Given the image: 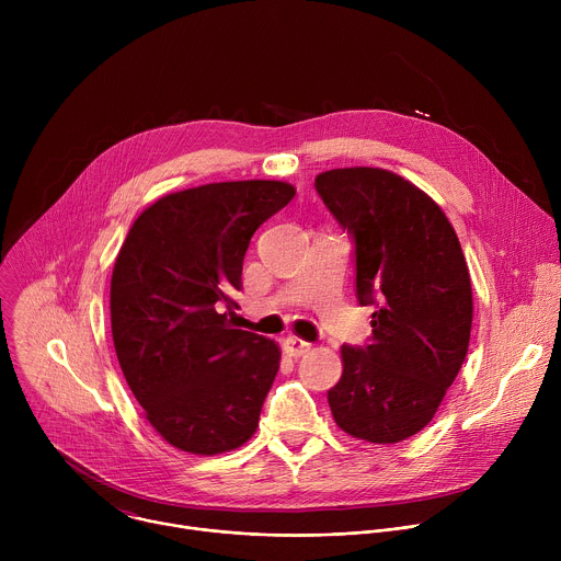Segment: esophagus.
Returning a JSON list of instances; mask_svg holds the SVG:
<instances>
[{"instance_id":"1","label":"esophagus","mask_w":561,"mask_h":561,"mask_svg":"<svg viewBox=\"0 0 561 561\" xmlns=\"http://www.w3.org/2000/svg\"><path fill=\"white\" fill-rule=\"evenodd\" d=\"M282 346H284V353L290 355V357H301V355H306L310 351V344L299 340V337H286Z\"/></svg>"}]
</instances>
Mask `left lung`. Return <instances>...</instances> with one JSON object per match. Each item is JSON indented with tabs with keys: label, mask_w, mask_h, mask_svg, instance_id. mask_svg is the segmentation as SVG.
Masks as SVG:
<instances>
[{
	"label": "left lung",
	"mask_w": 561,
	"mask_h": 561,
	"mask_svg": "<svg viewBox=\"0 0 561 561\" xmlns=\"http://www.w3.org/2000/svg\"><path fill=\"white\" fill-rule=\"evenodd\" d=\"M314 186L355 237L357 299L375 306L370 344L342 346L329 390L335 424L370 444L404 442L435 417L468 351L472 288L457 232L392 171L333 169Z\"/></svg>",
	"instance_id": "8db88e82"
}]
</instances>
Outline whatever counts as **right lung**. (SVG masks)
Here are the masks:
<instances>
[{
	"label": "right lung",
	"mask_w": 561,
	"mask_h": 561,
	"mask_svg": "<svg viewBox=\"0 0 561 561\" xmlns=\"http://www.w3.org/2000/svg\"><path fill=\"white\" fill-rule=\"evenodd\" d=\"M293 197L295 186L275 180L204 184L159 197L124 239L111 279L115 353L144 417L173 448L219 455L257 431L282 351L232 329V293L253 232Z\"/></svg>",
	"instance_id": "add662e5"
}]
</instances>
